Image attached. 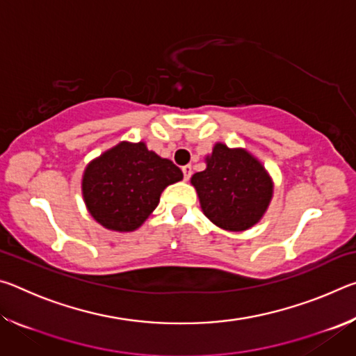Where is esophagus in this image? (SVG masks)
Segmentation results:
<instances>
[{
    "label": "esophagus",
    "instance_id": "esophagus-1",
    "mask_svg": "<svg viewBox=\"0 0 356 356\" xmlns=\"http://www.w3.org/2000/svg\"><path fill=\"white\" fill-rule=\"evenodd\" d=\"M182 172H184V180H190L191 177V166L186 165L182 168Z\"/></svg>",
    "mask_w": 356,
    "mask_h": 356
}]
</instances>
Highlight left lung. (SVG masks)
<instances>
[{
	"label": "left lung",
	"instance_id": "8db88e82",
	"mask_svg": "<svg viewBox=\"0 0 356 356\" xmlns=\"http://www.w3.org/2000/svg\"><path fill=\"white\" fill-rule=\"evenodd\" d=\"M202 212L226 231H245L261 220L273 184L254 156L243 149L216 144L207 168L191 177Z\"/></svg>",
	"mask_w": 356,
	"mask_h": 356
}]
</instances>
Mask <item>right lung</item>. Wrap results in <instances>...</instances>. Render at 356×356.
<instances>
[{
  "label": "right lung",
  "mask_w": 356,
  "mask_h": 356,
  "mask_svg": "<svg viewBox=\"0 0 356 356\" xmlns=\"http://www.w3.org/2000/svg\"><path fill=\"white\" fill-rule=\"evenodd\" d=\"M182 177L171 160L147 150L144 143H120L86 168L83 196L102 226L129 232L154 212L161 191Z\"/></svg>",
  "instance_id": "right-lung-1"
}]
</instances>
